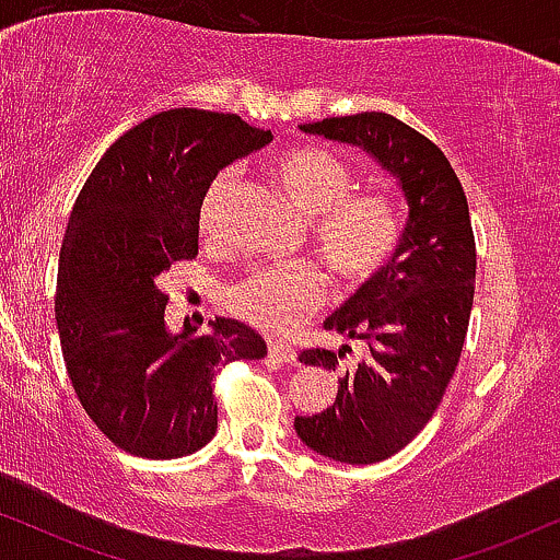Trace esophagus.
Returning <instances> with one entry per match:
<instances>
[{
  "mask_svg": "<svg viewBox=\"0 0 560 560\" xmlns=\"http://www.w3.org/2000/svg\"><path fill=\"white\" fill-rule=\"evenodd\" d=\"M268 355L279 363H294L298 361V352H294L292 345L287 342H268Z\"/></svg>",
  "mask_w": 560,
  "mask_h": 560,
  "instance_id": "obj_1",
  "label": "esophagus"
}]
</instances>
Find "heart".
<instances>
[{
  "instance_id": "obj_1",
  "label": "heart",
  "mask_w": 560,
  "mask_h": 560,
  "mask_svg": "<svg viewBox=\"0 0 560 560\" xmlns=\"http://www.w3.org/2000/svg\"><path fill=\"white\" fill-rule=\"evenodd\" d=\"M273 178L302 215L311 218V240L329 271L345 284H361L392 258L400 244L402 210L384 189H352V171L320 147H294L271 165ZM234 173L210 184L199 210V229L213 234ZM324 300V279L311 266L262 268L229 292L236 316L262 331L287 334Z\"/></svg>"
}]
</instances>
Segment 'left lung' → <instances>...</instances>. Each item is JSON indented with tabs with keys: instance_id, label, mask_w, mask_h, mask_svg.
I'll list each match as a JSON object with an SVG mask.
<instances>
[{
	"instance_id": "left-lung-1",
	"label": "left lung",
	"mask_w": 560,
	"mask_h": 560,
	"mask_svg": "<svg viewBox=\"0 0 560 560\" xmlns=\"http://www.w3.org/2000/svg\"><path fill=\"white\" fill-rule=\"evenodd\" d=\"M300 131L358 147L395 178L408 205L392 260L324 324L345 339H363L371 355L339 376L334 405L294 419L313 453L378 464L427 427L464 350L477 281L468 202L440 147L387 113L324 118ZM347 347L339 355L305 350L300 363L334 371Z\"/></svg>"
}]
</instances>
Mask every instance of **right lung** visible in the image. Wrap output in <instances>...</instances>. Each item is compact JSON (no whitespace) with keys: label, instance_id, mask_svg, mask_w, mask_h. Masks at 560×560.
<instances>
[{"label":"right lung","instance_id":"right-lung-1","mask_svg":"<svg viewBox=\"0 0 560 560\" xmlns=\"http://www.w3.org/2000/svg\"><path fill=\"white\" fill-rule=\"evenodd\" d=\"M271 141L240 115L158 113L115 141L75 199L57 266V331L83 410L126 453L168 460L208 445L215 369L268 352L234 318L210 320L202 337L191 324L171 331L160 279L197 255L218 171Z\"/></svg>","mask_w":560,"mask_h":560}]
</instances>
